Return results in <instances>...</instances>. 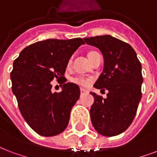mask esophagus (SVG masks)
Returning <instances> with one entry per match:
<instances>
[{
  "label": "esophagus",
  "mask_w": 157,
  "mask_h": 157,
  "mask_svg": "<svg viewBox=\"0 0 157 157\" xmlns=\"http://www.w3.org/2000/svg\"><path fill=\"white\" fill-rule=\"evenodd\" d=\"M87 90H86L83 89V88H81V94H84V93H86Z\"/></svg>",
  "instance_id": "obj_1"
}]
</instances>
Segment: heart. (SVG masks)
I'll return each mask as SVG.
<instances>
[{
	"label": "heart",
	"mask_w": 157,
	"mask_h": 157,
	"mask_svg": "<svg viewBox=\"0 0 157 157\" xmlns=\"http://www.w3.org/2000/svg\"><path fill=\"white\" fill-rule=\"evenodd\" d=\"M98 54H99V53H98L97 52H95V51H90V52H87V57H88V58L90 59V61L91 62L92 60H93V58H94L95 56H97ZM72 81H73L74 82H76V84H78V85L81 86H87L88 83H89V80L86 78H84V77H76V78H74Z\"/></svg>",
	"instance_id": "b5f03b06"
}]
</instances>
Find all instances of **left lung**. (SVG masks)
Here are the masks:
<instances>
[{"label":"left lung","instance_id":"8db88e82","mask_svg":"<svg viewBox=\"0 0 157 157\" xmlns=\"http://www.w3.org/2000/svg\"><path fill=\"white\" fill-rule=\"evenodd\" d=\"M84 40L99 48L104 57V69L94 87L109 91L106 99L90 92L94 98L90 110L93 127L103 136L120 134L132 124L142 98L141 63L129 44L114 37L95 36Z\"/></svg>","mask_w":157,"mask_h":157}]
</instances>
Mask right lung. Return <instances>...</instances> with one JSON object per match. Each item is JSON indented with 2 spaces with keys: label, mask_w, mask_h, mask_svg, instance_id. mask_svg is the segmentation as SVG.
I'll return each instance as SVG.
<instances>
[{
  "label": "right lung",
  "mask_w": 157,
  "mask_h": 157,
  "mask_svg": "<svg viewBox=\"0 0 157 157\" xmlns=\"http://www.w3.org/2000/svg\"><path fill=\"white\" fill-rule=\"evenodd\" d=\"M81 38L47 39L23 49L13 63L12 92L26 123L38 134L56 136L67 127L71 109L81 94L76 84L65 83L68 62L79 47ZM63 81L60 93H52L51 81Z\"/></svg>",
  "instance_id": "right-lung-1"
}]
</instances>
